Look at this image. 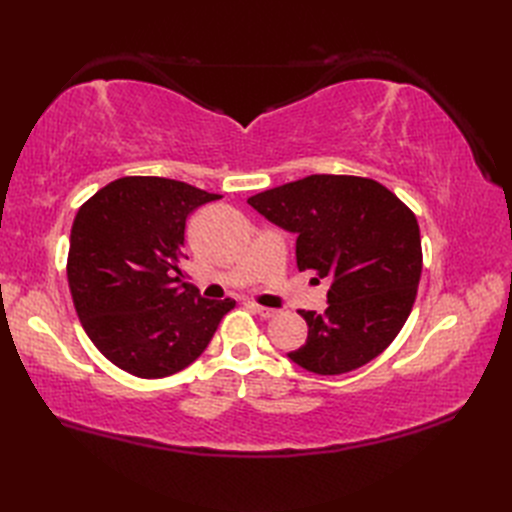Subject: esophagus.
I'll return each instance as SVG.
<instances>
[{
	"mask_svg": "<svg viewBox=\"0 0 512 512\" xmlns=\"http://www.w3.org/2000/svg\"><path fill=\"white\" fill-rule=\"evenodd\" d=\"M250 309H254V312L262 318H273L277 314V309H271V307H262L258 303H250Z\"/></svg>",
	"mask_w": 512,
	"mask_h": 512,
	"instance_id": "esophagus-1",
	"label": "esophagus"
}]
</instances>
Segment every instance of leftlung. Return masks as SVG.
Masks as SVG:
<instances>
[{
    "label": "left lung",
    "mask_w": 512,
    "mask_h": 512,
    "mask_svg": "<svg viewBox=\"0 0 512 512\" xmlns=\"http://www.w3.org/2000/svg\"><path fill=\"white\" fill-rule=\"evenodd\" d=\"M247 203L297 235L299 271L329 280V307L301 309L307 342L288 359L320 376L376 359L408 320L421 280L414 213L382 183L350 175H309Z\"/></svg>",
    "instance_id": "obj_1"
}]
</instances>
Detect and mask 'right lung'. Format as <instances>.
I'll list each match as a JSON object with an SVG mask.
<instances>
[{
  "label": "right lung",
  "mask_w": 512,
  "mask_h": 512,
  "mask_svg": "<svg viewBox=\"0 0 512 512\" xmlns=\"http://www.w3.org/2000/svg\"><path fill=\"white\" fill-rule=\"evenodd\" d=\"M222 198L164 177H121L91 196L70 232L68 284L94 346L138 378L192 365L235 301L181 282L188 215Z\"/></svg>",
  "instance_id": "right-lung-1"
}]
</instances>
